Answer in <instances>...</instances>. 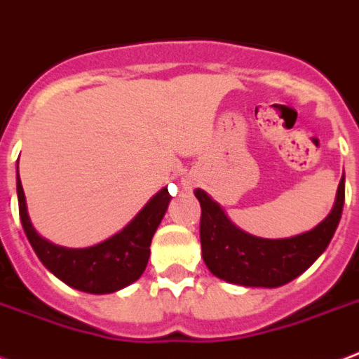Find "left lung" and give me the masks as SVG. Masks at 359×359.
Here are the masks:
<instances>
[{
  "mask_svg": "<svg viewBox=\"0 0 359 359\" xmlns=\"http://www.w3.org/2000/svg\"><path fill=\"white\" fill-rule=\"evenodd\" d=\"M201 205V252L209 271L222 280L241 286L277 288L299 277L324 252L341 220L344 179H341L333 210L307 233L290 239H259L235 228L220 205L196 190Z\"/></svg>",
  "mask_w": 359,
  "mask_h": 359,
  "instance_id": "obj_1",
  "label": "left lung"
}]
</instances>
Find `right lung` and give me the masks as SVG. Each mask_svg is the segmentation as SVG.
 Returning <instances> with one entry per match:
<instances>
[{"mask_svg": "<svg viewBox=\"0 0 359 359\" xmlns=\"http://www.w3.org/2000/svg\"><path fill=\"white\" fill-rule=\"evenodd\" d=\"M16 179L22 228L37 258L60 280L88 294H111L135 283L143 275L149 264L152 235L160 226L171 199L168 188L158 191L120 233L100 245L73 250L52 245L37 235L27 216L20 177Z\"/></svg>", "mask_w": 359, "mask_h": 359, "instance_id": "add662e5", "label": "right lung"}]
</instances>
